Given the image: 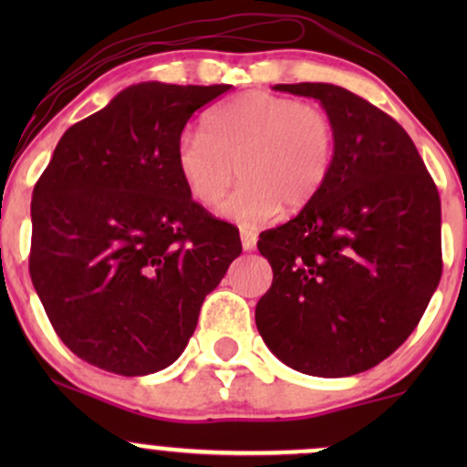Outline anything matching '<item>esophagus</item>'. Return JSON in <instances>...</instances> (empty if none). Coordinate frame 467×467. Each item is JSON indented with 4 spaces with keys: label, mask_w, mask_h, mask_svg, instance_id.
<instances>
[{
    "label": "esophagus",
    "mask_w": 467,
    "mask_h": 467,
    "mask_svg": "<svg viewBox=\"0 0 467 467\" xmlns=\"http://www.w3.org/2000/svg\"><path fill=\"white\" fill-rule=\"evenodd\" d=\"M241 245H244L245 252H252L256 248V233L252 230H241Z\"/></svg>",
    "instance_id": "34e87169"
}]
</instances>
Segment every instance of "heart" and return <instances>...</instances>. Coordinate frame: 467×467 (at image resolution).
<instances>
[{"label":"heart","mask_w":467,"mask_h":467,"mask_svg":"<svg viewBox=\"0 0 467 467\" xmlns=\"http://www.w3.org/2000/svg\"><path fill=\"white\" fill-rule=\"evenodd\" d=\"M336 158V127L318 105L270 92H245L215 107L200 133H184L175 166L189 195L215 208L234 178L244 180L222 215L261 228L318 195Z\"/></svg>","instance_id":"heart-1"}]
</instances>
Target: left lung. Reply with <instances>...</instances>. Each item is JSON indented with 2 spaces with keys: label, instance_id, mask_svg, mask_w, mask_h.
Masks as SVG:
<instances>
[{
  "label": "left lung",
  "instance_id": "left-lung-1",
  "mask_svg": "<svg viewBox=\"0 0 467 467\" xmlns=\"http://www.w3.org/2000/svg\"><path fill=\"white\" fill-rule=\"evenodd\" d=\"M275 89L320 100L336 158L318 195L256 244L275 272L256 329L301 373L368 371L412 334L441 278L437 186L409 133L368 100L331 83Z\"/></svg>",
  "mask_w": 467,
  "mask_h": 467
}]
</instances>
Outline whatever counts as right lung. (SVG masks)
<instances>
[{"instance_id":"right-lung-1","label":"right lung","mask_w":467,"mask_h":467,"mask_svg":"<svg viewBox=\"0 0 467 467\" xmlns=\"http://www.w3.org/2000/svg\"><path fill=\"white\" fill-rule=\"evenodd\" d=\"M228 89L131 85L58 140L32 192L30 278L80 360L162 371L241 254L237 230L192 202L175 166L189 118Z\"/></svg>"}]
</instances>
